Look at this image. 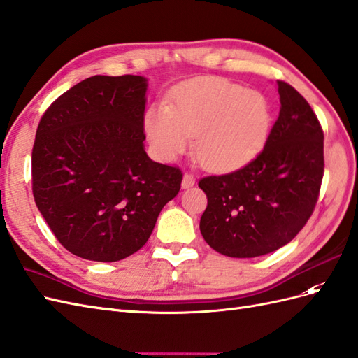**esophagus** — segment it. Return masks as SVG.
Segmentation results:
<instances>
[{
	"instance_id": "esophagus-1",
	"label": "esophagus",
	"mask_w": 358,
	"mask_h": 358,
	"mask_svg": "<svg viewBox=\"0 0 358 358\" xmlns=\"http://www.w3.org/2000/svg\"><path fill=\"white\" fill-rule=\"evenodd\" d=\"M195 185V177L190 176V173H185L182 176V181H181V187L182 189H189Z\"/></svg>"
}]
</instances>
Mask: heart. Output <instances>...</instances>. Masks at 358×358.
<instances>
[{
  "label": "heart",
  "instance_id": "heart-1",
  "mask_svg": "<svg viewBox=\"0 0 358 358\" xmlns=\"http://www.w3.org/2000/svg\"><path fill=\"white\" fill-rule=\"evenodd\" d=\"M269 125L266 98L224 78L182 85L171 107L155 104L145 116L146 136L163 160L177 159L195 136L196 159L210 171L250 163L266 142Z\"/></svg>",
  "mask_w": 358,
  "mask_h": 358
}]
</instances>
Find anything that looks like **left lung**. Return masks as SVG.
Here are the masks:
<instances>
[{
  "label": "left lung",
  "mask_w": 358,
  "mask_h": 358,
  "mask_svg": "<svg viewBox=\"0 0 358 358\" xmlns=\"http://www.w3.org/2000/svg\"><path fill=\"white\" fill-rule=\"evenodd\" d=\"M280 115L263 151L245 168L199 180L207 208L199 230L219 254L251 259L295 237L316 206L324 177V133L307 101L277 81Z\"/></svg>",
  "instance_id": "1"
}]
</instances>
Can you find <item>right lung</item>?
<instances>
[{"instance_id": "obj_1", "label": "right lung", "mask_w": 358, "mask_h": 358, "mask_svg": "<svg viewBox=\"0 0 358 358\" xmlns=\"http://www.w3.org/2000/svg\"><path fill=\"white\" fill-rule=\"evenodd\" d=\"M146 89L141 76L89 77L54 101L36 131V206L81 259L108 263L139 251L180 190L181 171L145 151Z\"/></svg>"}]
</instances>
